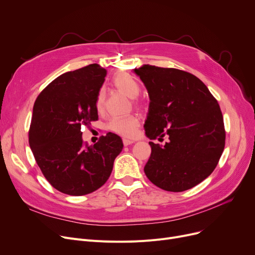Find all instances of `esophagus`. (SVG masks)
<instances>
[{
  "mask_svg": "<svg viewBox=\"0 0 255 255\" xmlns=\"http://www.w3.org/2000/svg\"><path fill=\"white\" fill-rule=\"evenodd\" d=\"M133 142H134V141H133V140H130V139H126V138H124V139H123V143H124V145H129V144H132Z\"/></svg>",
  "mask_w": 255,
  "mask_h": 255,
  "instance_id": "1",
  "label": "esophagus"
}]
</instances>
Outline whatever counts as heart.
Segmentation results:
<instances>
[{
	"label": "heart",
	"mask_w": 255,
	"mask_h": 255,
	"mask_svg": "<svg viewBox=\"0 0 255 255\" xmlns=\"http://www.w3.org/2000/svg\"><path fill=\"white\" fill-rule=\"evenodd\" d=\"M113 86L123 93L127 97L133 99V105L136 109H141L142 104L137 99H134L138 96L140 92V87L136 79L126 72H121L114 76L113 78ZM104 106V93L100 91L96 98V109L98 112H101ZM139 126V119L138 117L131 115L123 118H114L110 121L109 129L117 134L124 136L127 138L134 137L136 134L137 127Z\"/></svg>",
	"instance_id": "b5f03b06"
}]
</instances>
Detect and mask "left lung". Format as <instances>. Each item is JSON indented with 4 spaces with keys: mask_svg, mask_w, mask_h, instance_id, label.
<instances>
[{
    "mask_svg": "<svg viewBox=\"0 0 255 255\" xmlns=\"http://www.w3.org/2000/svg\"><path fill=\"white\" fill-rule=\"evenodd\" d=\"M134 72L151 100L144 122L146 136L168 135L169 139L164 146L149 142L152 153L145 176L163 190H188L211 175L224 150L220 106L202 80L189 72L149 64Z\"/></svg>",
    "mask_w": 255,
    "mask_h": 255,
    "instance_id": "1",
    "label": "left lung"
}]
</instances>
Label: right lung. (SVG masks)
Segmentation results:
<instances>
[{
  "label": "right lung",
  "instance_id": "right-lung-1",
  "mask_svg": "<svg viewBox=\"0 0 255 255\" xmlns=\"http://www.w3.org/2000/svg\"><path fill=\"white\" fill-rule=\"evenodd\" d=\"M106 70L98 64L66 72L39 94L29 143L48 183L62 193H92L109 180L123 142L107 133L94 145L83 143L80 129L98 120L96 98Z\"/></svg>",
  "mask_w": 255,
  "mask_h": 255
}]
</instances>
